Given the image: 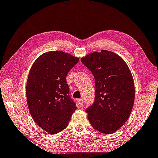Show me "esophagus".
Returning a JSON list of instances; mask_svg holds the SVG:
<instances>
[{"label": "esophagus", "mask_w": 158, "mask_h": 158, "mask_svg": "<svg viewBox=\"0 0 158 158\" xmlns=\"http://www.w3.org/2000/svg\"><path fill=\"white\" fill-rule=\"evenodd\" d=\"M78 103H79V106H83L84 104H85V103H84V101L82 99L78 100Z\"/></svg>", "instance_id": "1"}]
</instances>
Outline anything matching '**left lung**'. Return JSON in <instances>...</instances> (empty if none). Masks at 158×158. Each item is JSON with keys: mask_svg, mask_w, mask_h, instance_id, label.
I'll use <instances>...</instances> for the list:
<instances>
[{"mask_svg": "<svg viewBox=\"0 0 158 158\" xmlns=\"http://www.w3.org/2000/svg\"><path fill=\"white\" fill-rule=\"evenodd\" d=\"M95 81L93 104L86 109L89 123L98 131L111 134L129 118L135 99L133 76L124 60L113 52H94L81 58Z\"/></svg>", "mask_w": 158, "mask_h": 158, "instance_id": "obj_1", "label": "left lung"}]
</instances>
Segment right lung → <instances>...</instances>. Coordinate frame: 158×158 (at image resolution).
<instances>
[{
  "mask_svg": "<svg viewBox=\"0 0 158 158\" xmlns=\"http://www.w3.org/2000/svg\"><path fill=\"white\" fill-rule=\"evenodd\" d=\"M79 59L62 51L40 55L32 65L26 85V97L31 117L49 134L66 128L77 106L69 95V71Z\"/></svg>",
  "mask_w": 158,
  "mask_h": 158,
  "instance_id": "right-lung-1",
  "label": "right lung"
}]
</instances>
